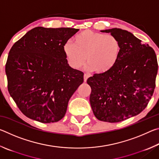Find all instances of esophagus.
Masks as SVG:
<instances>
[{
	"label": "esophagus",
	"mask_w": 159,
	"mask_h": 159,
	"mask_svg": "<svg viewBox=\"0 0 159 159\" xmlns=\"http://www.w3.org/2000/svg\"><path fill=\"white\" fill-rule=\"evenodd\" d=\"M90 77V75L89 74H84V76H83V78H84V81L86 82V80H88V78Z\"/></svg>",
	"instance_id": "obj_1"
}]
</instances>
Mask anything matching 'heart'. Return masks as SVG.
Segmentation results:
<instances>
[{
    "label": "heart",
    "mask_w": 159,
    "mask_h": 159,
    "mask_svg": "<svg viewBox=\"0 0 159 159\" xmlns=\"http://www.w3.org/2000/svg\"><path fill=\"white\" fill-rule=\"evenodd\" d=\"M63 51L69 66L73 69H79L87 61L88 69L104 73L116 63L120 44L113 35L85 30L75 36L74 43L66 42Z\"/></svg>",
    "instance_id": "b5f03b06"
}]
</instances>
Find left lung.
I'll use <instances>...</instances> for the list:
<instances>
[{
  "label": "left lung",
  "mask_w": 159,
  "mask_h": 159,
  "mask_svg": "<svg viewBox=\"0 0 159 159\" xmlns=\"http://www.w3.org/2000/svg\"><path fill=\"white\" fill-rule=\"evenodd\" d=\"M101 31L116 37L120 51L111 69L87 80L92 90L90 102L98 120L117 123L146 108L156 87L157 58L152 47L130 32L117 28Z\"/></svg>",
  "instance_id": "left-lung-1"
}]
</instances>
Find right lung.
Listing matches in <instances>:
<instances>
[{
  "label": "right lung",
  "instance_id": "obj_1",
  "mask_svg": "<svg viewBox=\"0 0 159 159\" xmlns=\"http://www.w3.org/2000/svg\"><path fill=\"white\" fill-rule=\"evenodd\" d=\"M79 31L34 28L12 45L5 64L7 90L26 117L48 123L66 114L84 74L69 66L63 45Z\"/></svg>",
  "mask_w": 159,
  "mask_h": 159
}]
</instances>
